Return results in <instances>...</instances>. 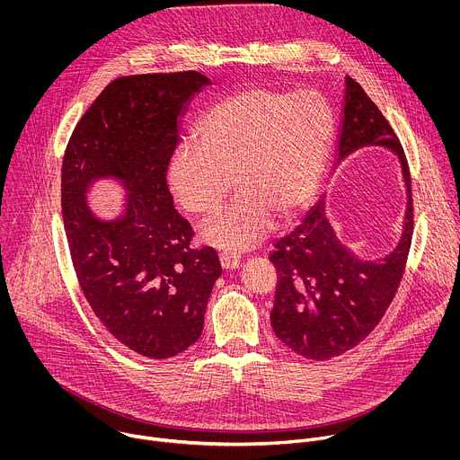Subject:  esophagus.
<instances>
[{
	"label": "esophagus",
	"mask_w": 460,
	"mask_h": 460,
	"mask_svg": "<svg viewBox=\"0 0 460 460\" xmlns=\"http://www.w3.org/2000/svg\"><path fill=\"white\" fill-rule=\"evenodd\" d=\"M220 264H222V268L224 270H236V268H240V264H242V260H240V256L238 254H233V252H227V251H224V252H220Z\"/></svg>",
	"instance_id": "1"
}]
</instances>
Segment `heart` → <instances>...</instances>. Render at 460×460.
I'll list each match as a JSON object with an SVG mask.
<instances>
[{
    "label": "heart",
    "mask_w": 460,
    "mask_h": 460,
    "mask_svg": "<svg viewBox=\"0 0 460 460\" xmlns=\"http://www.w3.org/2000/svg\"><path fill=\"white\" fill-rule=\"evenodd\" d=\"M199 144L183 142L169 160L167 180L178 204L211 217L238 199L204 236L226 251L264 238L273 217H295L313 196L333 140L330 107L313 93L245 87L213 103L196 125Z\"/></svg>",
    "instance_id": "heart-1"
}]
</instances>
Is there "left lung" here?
<instances>
[{
    "instance_id": "left-lung-1",
    "label": "left lung",
    "mask_w": 460,
    "mask_h": 460,
    "mask_svg": "<svg viewBox=\"0 0 460 460\" xmlns=\"http://www.w3.org/2000/svg\"><path fill=\"white\" fill-rule=\"evenodd\" d=\"M366 146H384L402 162L408 211L397 249L378 260H360L335 236L323 213V196L304 222L275 243L277 270L271 309L275 335L296 355L327 360L358 346L397 295L413 238V199L408 158L376 103L346 76V100L337 165Z\"/></svg>"
}]
</instances>
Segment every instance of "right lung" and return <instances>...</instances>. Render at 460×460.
<instances>
[{
  "mask_svg": "<svg viewBox=\"0 0 460 460\" xmlns=\"http://www.w3.org/2000/svg\"><path fill=\"white\" fill-rule=\"evenodd\" d=\"M211 84L196 71L121 76L80 118L61 165V217L73 268L91 309L123 346L169 358L200 339L222 275L213 247L174 209L169 160L187 100ZM116 175L131 190L128 211L102 223L83 194L94 177Z\"/></svg>",
  "mask_w": 460,
  "mask_h": 460,
  "instance_id": "1",
  "label": "right lung"
}]
</instances>
